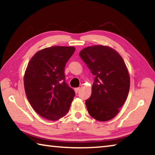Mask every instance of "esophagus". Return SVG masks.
Instances as JSON below:
<instances>
[{
	"mask_svg": "<svg viewBox=\"0 0 155 155\" xmlns=\"http://www.w3.org/2000/svg\"><path fill=\"white\" fill-rule=\"evenodd\" d=\"M79 90H80V88H79V87L74 88V91H75V93H76V94H77V93L78 92V91H79Z\"/></svg>",
	"mask_w": 155,
	"mask_h": 155,
	"instance_id": "obj_1",
	"label": "esophagus"
}]
</instances>
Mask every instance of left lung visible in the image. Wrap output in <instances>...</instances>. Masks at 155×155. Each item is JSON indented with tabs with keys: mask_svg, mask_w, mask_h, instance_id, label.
Wrapping results in <instances>:
<instances>
[{
	"mask_svg": "<svg viewBox=\"0 0 155 155\" xmlns=\"http://www.w3.org/2000/svg\"><path fill=\"white\" fill-rule=\"evenodd\" d=\"M79 55L95 76L91 96L85 101L89 114L98 121L111 120L129 91L130 77L124 60L114 49L102 45L85 48Z\"/></svg>",
	"mask_w": 155,
	"mask_h": 155,
	"instance_id": "8db88e82",
	"label": "left lung"
}]
</instances>
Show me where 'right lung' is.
Here are the masks:
<instances>
[{
	"label": "right lung",
	"instance_id": "add662e5",
	"mask_svg": "<svg viewBox=\"0 0 155 155\" xmlns=\"http://www.w3.org/2000/svg\"><path fill=\"white\" fill-rule=\"evenodd\" d=\"M74 51L72 46L48 47L28 62L24 77L26 95L33 109L47 120H59L69 111L75 92L65 82L64 70Z\"/></svg>",
	"mask_w": 155,
	"mask_h": 155
}]
</instances>
